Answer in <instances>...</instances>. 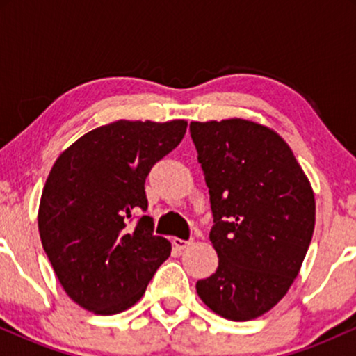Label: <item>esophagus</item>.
<instances>
[{"instance_id":"34e87169","label":"esophagus","mask_w":356,"mask_h":356,"mask_svg":"<svg viewBox=\"0 0 356 356\" xmlns=\"http://www.w3.org/2000/svg\"><path fill=\"white\" fill-rule=\"evenodd\" d=\"M172 244L177 249H186L187 246H191L192 241H186V239H181V238H174L172 239Z\"/></svg>"}]
</instances>
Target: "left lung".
<instances>
[{
    "label": "left lung",
    "instance_id": "8db88e82",
    "mask_svg": "<svg viewBox=\"0 0 356 356\" xmlns=\"http://www.w3.org/2000/svg\"><path fill=\"white\" fill-rule=\"evenodd\" d=\"M209 187V239L216 273L195 284L207 308L249 321L283 300L300 273L314 231V192L284 138L246 120L191 122Z\"/></svg>",
    "mask_w": 356,
    "mask_h": 356
}]
</instances>
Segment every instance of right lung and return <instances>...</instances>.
<instances>
[{"label":"right lung","instance_id":"right-lung-1","mask_svg":"<svg viewBox=\"0 0 356 356\" xmlns=\"http://www.w3.org/2000/svg\"><path fill=\"white\" fill-rule=\"evenodd\" d=\"M186 120H117L73 142L53 164L38 207L44 252L65 293L95 314H117L140 300L170 243L152 234L145 179L181 144Z\"/></svg>","mask_w":356,"mask_h":356}]
</instances>
